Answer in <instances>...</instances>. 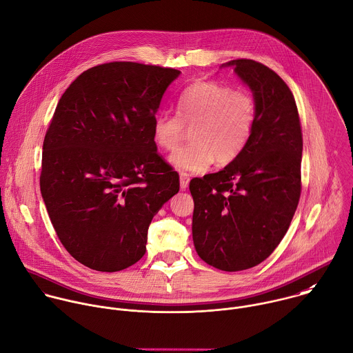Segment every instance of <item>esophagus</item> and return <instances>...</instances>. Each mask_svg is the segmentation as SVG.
Masks as SVG:
<instances>
[{
  "instance_id": "obj_1",
  "label": "esophagus",
  "mask_w": 353,
  "mask_h": 353,
  "mask_svg": "<svg viewBox=\"0 0 353 353\" xmlns=\"http://www.w3.org/2000/svg\"><path fill=\"white\" fill-rule=\"evenodd\" d=\"M190 184V174L185 172H180V187L181 190H185Z\"/></svg>"
}]
</instances>
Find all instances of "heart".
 I'll use <instances>...</instances> for the list:
<instances>
[{
	"instance_id": "heart-1",
	"label": "heart",
	"mask_w": 353,
	"mask_h": 353,
	"mask_svg": "<svg viewBox=\"0 0 353 353\" xmlns=\"http://www.w3.org/2000/svg\"><path fill=\"white\" fill-rule=\"evenodd\" d=\"M177 114L157 113L152 126L155 144L174 151L191 129V143L177 150L170 162L180 170L202 172L213 161L228 165L248 147L256 128V101L243 90L216 81H196L176 99Z\"/></svg>"
}]
</instances>
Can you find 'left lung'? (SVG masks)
<instances>
[{
	"label": "left lung",
	"instance_id": "left-lung-1",
	"mask_svg": "<svg viewBox=\"0 0 353 353\" xmlns=\"http://www.w3.org/2000/svg\"><path fill=\"white\" fill-rule=\"evenodd\" d=\"M250 85L256 128L245 151L223 170L190 181L192 240L208 265L240 272L268 259L296 210L302 183V128L285 81L252 59L227 63Z\"/></svg>",
	"mask_w": 353,
	"mask_h": 353
}]
</instances>
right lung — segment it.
I'll return each instance as SVG.
<instances>
[{"instance_id": "right-lung-1", "label": "right lung", "mask_w": 353, "mask_h": 353, "mask_svg": "<svg viewBox=\"0 0 353 353\" xmlns=\"http://www.w3.org/2000/svg\"><path fill=\"white\" fill-rule=\"evenodd\" d=\"M180 70L109 62L61 97L43 144L40 190L65 250L98 272H119L147 250L152 217L179 192L159 155L155 113Z\"/></svg>"}]
</instances>
